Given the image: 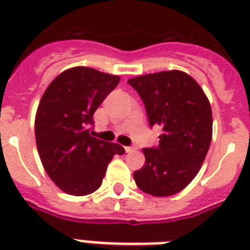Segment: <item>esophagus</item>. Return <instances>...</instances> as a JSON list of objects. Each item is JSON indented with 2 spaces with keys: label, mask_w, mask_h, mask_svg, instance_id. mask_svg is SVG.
Masks as SVG:
<instances>
[{
  "label": "esophagus",
  "mask_w": 250,
  "mask_h": 250,
  "mask_svg": "<svg viewBox=\"0 0 250 250\" xmlns=\"http://www.w3.org/2000/svg\"><path fill=\"white\" fill-rule=\"evenodd\" d=\"M125 152L127 153H132V152H135V150H136V146H135V145H132V146H125Z\"/></svg>",
  "instance_id": "1"
}]
</instances>
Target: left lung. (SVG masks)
Segmentation results:
<instances>
[{
    "mask_svg": "<svg viewBox=\"0 0 250 250\" xmlns=\"http://www.w3.org/2000/svg\"><path fill=\"white\" fill-rule=\"evenodd\" d=\"M143 100L149 125H161L160 143L144 148L145 165L133 172L143 192L156 197L178 193L197 175L213 135L209 100L197 82L178 70L128 80Z\"/></svg>",
    "mask_w": 250,
    "mask_h": 250,
    "instance_id": "1",
    "label": "left lung"
}]
</instances>
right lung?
Returning <instances> with one entry per match:
<instances>
[{
    "label": "right lung",
    "mask_w": 250,
    "mask_h": 250,
    "mask_svg": "<svg viewBox=\"0 0 250 250\" xmlns=\"http://www.w3.org/2000/svg\"><path fill=\"white\" fill-rule=\"evenodd\" d=\"M119 83V76L72 67L45 90L35 119L39 156L58 188L85 196L100 188L114 154L125 148L90 135L93 114Z\"/></svg>",
    "instance_id": "add662e5"
}]
</instances>
